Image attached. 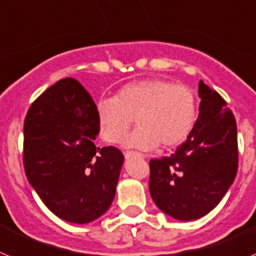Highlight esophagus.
<instances>
[{"label":"esophagus","instance_id":"34e87169","mask_svg":"<svg viewBox=\"0 0 256 256\" xmlns=\"http://www.w3.org/2000/svg\"><path fill=\"white\" fill-rule=\"evenodd\" d=\"M132 157H142V158H146V156L140 154V153H138V152H126L125 153L126 160H130V158H132Z\"/></svg>","mask_w":256,"mask_h":256}]
</instances>
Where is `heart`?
Segmentation results:
<instances>
[{
	"instance_id": "b5f03b06",
	"label": "heart",
	"mask_w": 256,
	"mask_h": 256,
	"mask_svg": "<svg viewBox=\"0 0 256 256\" xmlns=\"http://www.w3.org/2000/svg\"><path fill=\"white\" fill-rule=\"evenodd\" d=\"M95 113L99 134L106 143H120L135 120L138 128L124 140L125 148L150 150L161 144L170 150L190 136L198 104L192 88L150 78L122 86L114 98L98 102Z\"/></svg>"
}]
</instances>
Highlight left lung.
Returning <instances> with one entry per match:
<instances>
[{"instance_id":"8db88e82","label":"left lung","mask_w":256,"mask_h":256,"mask_svg":"<svg viewBox=\"0 0 256 256\" xmlns=\"http://www.w3.org/2000/svg\"><path fill=\"white\" fill-rule=\"evenodd\" d=\"M200 114L190 136L170 157L150 162L156 206L176 220L208 214L232 186L238 168L237 125L216 91L200 81Z\"/></svg>"}]
</instances>
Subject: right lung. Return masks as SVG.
I'll list each match as a JSON object with an SVG mask.
<instances>
[{"mask_svg":"<svg viewBox=\"0 0 256 256\" xmlns=\"http://www.w3.org/2000/svg\"><path fill=\"white\" fill-rule=\"evenodd\" d=\"M95 106L78 81L63 78L36 99L24 122L26 179L70 223H90L110 208L124 165L121 150L94 144Z\"/></svg>","mask_w":256,"mask_h":256,"instance_id":"right-lung-1","label":"right lung"}]
</instances>
